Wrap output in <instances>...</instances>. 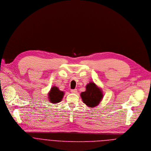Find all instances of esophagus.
<instances>
[{
  "instance_id": "1",
  "label": "esophagus",
  "mask_w": 151,
  "mask_h": 151,
  "mask_svg": "<svg viewBox=\"0 0 151 151\" xmlns=\"http://www.w3.org/2000/svg\"><path fill=\"white\" fill-rule=\"evenodd\" d=\"M71 92L73 93H76L77 92V89H71Z\"/></svg>"
}]
</instances>
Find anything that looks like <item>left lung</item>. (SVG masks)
I'll return each mask as SVG.
<instances>
[{
  "mask_svg": "<svg viewBox=\"0 0 151 151\" xmlns=\"http://www.w3.org/2000/svg\"><path fill=\"white\" fill-rule=\"evenodd\" d=\"M86 87V91L80 94L84 104L89 107L96 106L103 98L104 95L101 88L93 82L87 84Z\"/></svg>",
  "mask_w": 151,
  "mask_h": 151,
  "instance_id": "1",
  "label": "left lung"
}]
</instances>
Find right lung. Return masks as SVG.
Segmentation results:
<instances>
[{
  "instance_id": "1",
  "label": "right lung",
  "mask_w": 151,
  "mask_h": 151,
  "mask_svg": "<svg viewBox=\"0 0 151 151\" xmlns=\"http://www.w3.org/2000/svg\"><path fill=\"white\" fill-rule=\"evenodd\" d=\"M64 95V92L59 90L57 87L53 86L51 88L50 92L48 93L49 100L52 104H57L61 101Z\"/></svg>"
}]
</instances>
